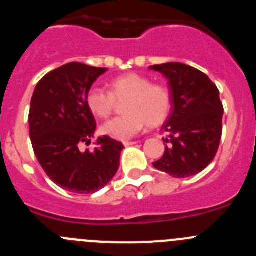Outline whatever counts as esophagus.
<instances>
[{"mask_svg":"<svg viewBox=\"0 0 256 256\" xmlns=\"http://www.w3.org/2000/svg\"><path fill=\"white\" fill-rule=\"evenodd\" d=\"M137 144V142H134V141H124L123 142V144L126 146V148H128V146H132V144Z\"/></svg>","mask_w":256,"mask_h":256,"instance_id":"1","label":"esophagus"}]
</instances>
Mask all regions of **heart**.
I'll list each match as a JSON object with an SVG mask.
<instances>
[{
    "label": "heart",
    "mask_w": 256,
    "mask_h": 256,
    "mask_svg": "<svg viewBox=\"0 0 256 256\" xmlns=\"http://www.w3.org/2000/svg\"><path fill=\"white\" fill-rule=\"evenodd\" d=\"M87 108L96 118L110 116L118 102L126 115L106 122L101 130L118 141H126L148 126H158L170 112V92L165 86L154 84L148 76L130 73L118 76L108 83V92L94 87L87 94Z\"/></svg>",
    "instance_id": "heart-1"
}]
</instances>
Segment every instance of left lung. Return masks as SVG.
Returning a JSON list of instances; mask_svg holds the SVG:
<instances>
[{
	"label": "left lung",
	"instance_id": "left-lung-1",
	"mask_svg": "<svg viewBox=\"0 0 256 256\" xmlns=\"http://www.w3.org/2000/svg\"><path fill=\"white\" fill-rule=\"evenodd\" d=\"M168 79L172 108L162 132L164 155L154 168L174 178H187L212 162L222 138L223 105L206 74L180 62L150 66Z\"/></svg>",
	"mask_w": 256,
	"mask_h": 256
}]
</instances>
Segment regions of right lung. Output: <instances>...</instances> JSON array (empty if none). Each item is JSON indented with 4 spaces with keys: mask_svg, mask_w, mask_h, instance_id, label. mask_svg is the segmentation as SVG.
<instances>
[{
    "mask_svg": "<svg viewBox=\"0 0 256 256\" xmlns=\"http://www.w3.org/2000/svg\"><path fill=\"white\" fill-rule=\"evenodd\" d=\"M106 68L69 62L40 79L29 110V136L36 158L51 180L74 194H94L112 180L122 142L98 137L94 151L79 150L91 144L96 122L87 108V94Z\"/></svg>",
    "mask_w": 256,
    "mask_h": 256,
    "instance_id": "add662e5",
    "label": "right lung"
}]
</instances>
